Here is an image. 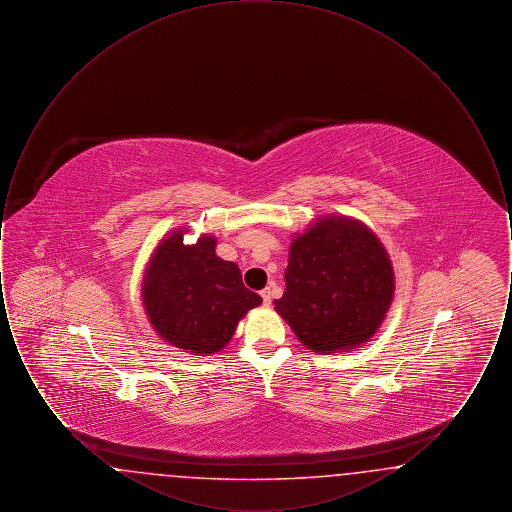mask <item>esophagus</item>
I'll list each match as a JSON object with an SVG mask.
<instances>
[{"mask_svg":"<svg viewBox=\"0 0 512 512\" xmlns=\"http://www.w3.org/2000/svg\"><path fill=\"white\" fill-rule=\"evenodd\" d=\"M261 297H263V305H270V301H272V292H270V288H265L263 292H261Z\"/></svg>","mask_w":512,"mask_h":512,"instance_id":"esophagus-1","label":"esophagus"}]
</instances>
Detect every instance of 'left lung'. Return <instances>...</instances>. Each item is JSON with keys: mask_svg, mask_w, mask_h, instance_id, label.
<instances>
[{"mask_svg": "<svg viewBox=\"0 0 512 512\" xmlns=\"http://www.w3.org/2000/svg\"><path fill=\"white\" fill-rule=\"evenodd\" d=\"M286 292L274 299L297 340L318 355L361 347L390 311L395 274L380 238L361 220L324 215L293 234Z\"/></svg>", "mask_w": 512, "mask_h": 512, "instance_id": "obj_1", "label": "left lung"}]
</instances>
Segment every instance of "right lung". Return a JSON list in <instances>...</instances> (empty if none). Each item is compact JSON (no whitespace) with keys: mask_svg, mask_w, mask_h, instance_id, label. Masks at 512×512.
I'll use <instances>...</instances> for the list:
<instances>
[{"mask_svg":"<svg viewBox=\"0 0 512 512\" xmlns=\"http://www.w3.org/2000/svg\"><path fill=\"white\" fill-rule=\"evenodd\" d=\"M186 226L155 245L142 280V303L161 340L190 355H213L232 340L242 318L263 299L242 282L236 263L222 261L217 238L184 244Z\"/></svg>","mask_w":512,"mask_h":512,"instance_id":"right-lung-1","label":"right lung"}]
</instances>
